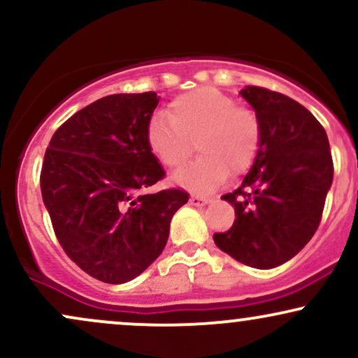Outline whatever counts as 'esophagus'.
Masks as SVG:
<instances>
[{
    "mask_svg": "<svg viewBox=\"0 0 358 358\" xmlns=\"http://www.w3.org/2000/svg\"><path fill=\"white\" fill-rule=\"evenodd\" d=\"M190 203L195 205V207H205L207 203H210V199H207V196H200V195H192Z\"/></svg>",
    "mask_w": 358,
    "mask_h": 358,
    "instance_id": "1",
    "label": "esophagus"
}]
</instances>
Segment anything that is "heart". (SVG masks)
Returning a JSON list of instances; mask_svg holds the SVG:
<instances>
[{
	"label": "heart",
	"mask_w": 358,
	"mask_h": 358,
	"mask_svg": "<svg viewBox=\"0 0 358 358\" xmlns=\"http://www.w3.org/2000/svg\"><path fill=\"white\" fill-rule=\"evenodd\" d=\"M168 117L155 116L146 127V143L168 168H180L193 153L200 158L173 176L192 192H212L229 173L242 175L256 162L261 148V121L252 109L239 108L215 87H200L175 97Z\"/></svg>",
	"instance_id": "1"
}]
</instances>
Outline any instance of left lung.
Masks as SVG:
<instances>
[{"instance_id":"1","label":"left lung","mask_w":358,"mask_h":358,"mask_svg":"<svg viewBox=\"0 0 358 358\" xmlns=\"http://www.w3.org/2000/svg\"><path fill=\"white\" fill-rule=\"evenodd\" d=\"M241 96L261 121V148L241 187L222 196L236 208V220L213 241L242 264L271 269L313 237L334 162L323 126L299 102L256 85H245Z\"/></svg>"}]
</instances>
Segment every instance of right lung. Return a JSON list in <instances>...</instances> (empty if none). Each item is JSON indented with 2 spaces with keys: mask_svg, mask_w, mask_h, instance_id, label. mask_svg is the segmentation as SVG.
I'll use <instances>...</instances> for the list:
<instances>
[{
  "mask_svg": "<svg viewBox=\"0 0 358 358\" xmlns=\"http://www.w3.org/2000/svg\"><path fill=\"white\" fill-rule=\"evenodd\" d=\"M156 92L113 94L77 110L45 151L40 187L65 254L89 276L121 285L165 249L188 202L180 188L148 192L165 176L146 143Z\"/></svg>",
  "mask_w": 358,
  "mask_h": 358,
  "instance_id": "add662e5",
  "label": "right lung"
}]
</instances>
